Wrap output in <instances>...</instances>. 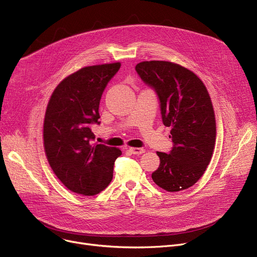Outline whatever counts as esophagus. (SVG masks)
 I'll list each match as a JSON object with an SVG mask.
<instances>
[{
  "label": "esophagus",
  "mask_w": 257,
  "mask_h": 257,
  "mask_svg": "<svg viewBox=\"0 0 257 257\" xmlns=\"http://www.w3.org/2000/svg\"><path fill=\"white\" fill-rule=\"evenodd\" d=\"M129 151L132 154H138V155L145 153V149H143V148H129Z\"/></svg>",
  "instance_id": "esophagus-1"
}]
</instances>
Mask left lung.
Listing matches in <instances>:
<instances>
[{
    "label": "left lung",
    "instance_id": "left-lung-1",
    "mask_svg": "<svg viewBox=\"0 0 257 257\" xmlns=\"http://www.w3.org/2000/svg\"><path fill=\"white\" fill-rule=\"evenodd\" d=\"M136 70L157 93L163 123L171 127L170 154L157 152L153 181L168 192L193 186L204 174L215 143V117L209 93L192 71L170 61H143Z\"/></svg>",
    "mask_w": 257,
    "mask_h": 257
}]
</instances>
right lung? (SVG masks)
Listing matches in <instances>:
<instances>
[{
    "label": "right lung",
    "instance_id": "obj_1",
    "mask_svg": "<svg viewBox=\"0 0 257 257\" xmlns=\"http://www.w3.org/2000/svg\"><path fill=\"white\" fill-rule=\"evenodd\" d=\"M119 67V62L82 67L61 81L48 103L45 152L53 172L74 193L97 195L112 180L121 151L92 144L91 125L100 124L102 93Z\"/></svg>",
    "mask_w": 257,
    "mask_h": 257
}]
</instances>
